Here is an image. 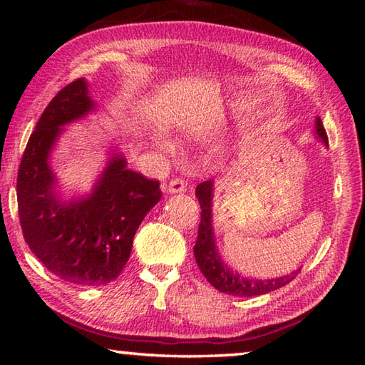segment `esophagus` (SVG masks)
I'll return each mask as SVG.
<instances>
[{
	"instance_id": "esophagus-1",
	"label": "esophagus",
	"mask_w": 365,
	"mask_h": 365,
	"mask_svg": "<svg viewBox=\"0 0 365 365\" xmlns=\"http://www.w3.org/2000/svg\"><path fill=\"white\" fill-rule=\"evenodd\" d=\"M185 188H187V183H185L182 178H174V180H170L169 187H168L169 193H172V195H174V193H183Z\"/></svg>"
}]
</instances>
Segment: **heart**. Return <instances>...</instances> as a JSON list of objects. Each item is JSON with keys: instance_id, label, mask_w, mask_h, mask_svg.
I'll return each instance as SVG.
<instances>
[{"instance_id": "heart-1", "label": "heart", "mask_w": 365, "mask_h": 365, "mask_svg": "<svg viewBox=\"0 0 365 365\" xmlns=\"http://www.w3.org/2000/svg\"><path fill=\"white\" fill-rule=\"evenodd\" d=\"M158 148L165 154H175L177 153V146H175L174 141L165 140V138H160L158 141Z\"/></svg>"}]
</instances>
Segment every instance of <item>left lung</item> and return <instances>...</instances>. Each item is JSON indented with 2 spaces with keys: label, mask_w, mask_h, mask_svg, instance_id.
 Here are the masks:
<instances>
[{
  "label": "left lung",
  "mask_w": 365,
  "mask_h": 365,
  "mask_svg": "<svg viewBox=\"0 0 365 365\" xmlns=\"http://www.w3.org/2000/svg\"><path fill=\"white\" fill-rule=\"evenodd\" d=\"M314 132L316 137L322 141L325 146H329L325 128L322 125L320 117L314 120ZM196 197L201 206V222L200 230H197L196 245L193 248L195 259L202 275L206 277L211 285L219 289L220 293H227L238 298H250V296H261L265 293L274 292L285 287L287 283L294 280V277L299 274L301 269L283 277H275V279L259 280L243 277L238 272H233L227 264H224L219 255L217 243H215V235L212 228V197H214V180H206L196 187Z\"/></svg>",
  "instance_id": "8db88e82"
}]
</instances>
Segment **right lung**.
Masks as SVG:
<instances>
[{"mask_svg":"<svg viewBox=\"0 0 365 365\" xmlns=\"http://www.w3.org/2000/svg\"><path fill=\"white\" fill-rule=\"evenodd\" d=\"M88 82L64 86L43 110L21 160L17 205L30 251L61 280L98 287L115 280L130 257L141 220L158 205L159 182L127 168L113 153L85 195L64 197L51 156L66 125L96 110Z\"/></svg>","mask_w":365,"mask_h":365,"instance_id":"right-lung-1","label":"right lung"}]
</instances>
